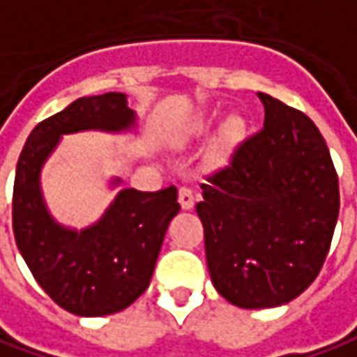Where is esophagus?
<instances>
[{
    "instance_id": "1",
    "label": "esophagus",
    "mask_w": 357,
    "mask_h": 357,
    "mask_svg": "<svg viewBox=\"0 0 357 357\" xmlns=\"http://www.w3.org/2000/svg\"><path fill=\"white\" fill-rule=\"evenodd\" d=\"M179 205H181V209H191L195 205V195L190 185L179 188Z\"/></svg>"
}]
</instances>
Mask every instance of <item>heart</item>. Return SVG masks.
Returning a JSON list of instances; mask_svg holds the SVG:
<instances>
[{
    "instance_id": "heart-1",
    "label": "heart",
    "mask_w": 357,
    "mask_h": 357,
    "mask_svg": "<svg viewBox=\"0 0 357 357\" xmlns=\"http://www.w3.org/2000/svg\"><path fill=\"white\" fill-rule=\"evenodd\" d=\"M199 130H205V122L199 124ZM245 136V122L241 116H231L225 120L223 128H221V136H219V146L223 150L233 148L235 144H239Z\"/></svg>"
}]
</instances>
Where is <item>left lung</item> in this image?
Returning a JSON list of instances; mask_svg holds the SVG:
<instances>
[{
    "label": "left lung",
    "mask_w": 357,
    "mask_h": 357,
    "mask_svg": "<svg viewBox=\"0 0 357 357\" xmlns=\"http://www.w3.org/2000/svg\"><path fill=\"white\" fill-rule=\"evenodd\" d=\"M264 126L202 183L195 211L217 292L239 308L287 304L318 277L340 211L338 174L304 112L259 93Z\"/></svg>",
    "instance_id": "obj_1"
}]
</instances>
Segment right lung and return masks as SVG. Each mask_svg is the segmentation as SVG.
<instances>
[{"mask_svg": "<svg viewBox=\"0 0 357 357\" xmlns=\"http://www.w3.org/2000/svg\"><path fill=\"white\" fill-rule=\"evenodd\" d=\"M134 122L126 94L77 98L39 122L19 155L13 183L17 249L39 287L77 316L120 312L148 289L167 225L179 211L178 190H122L102 219L79 233L49 215L39 185L41 167L63 134L120 132Z\"/></svg>", "mask_w": 357, "mask_h": 357, "instance_id": "obj_1", "label": "right lung"}]
</instances>
